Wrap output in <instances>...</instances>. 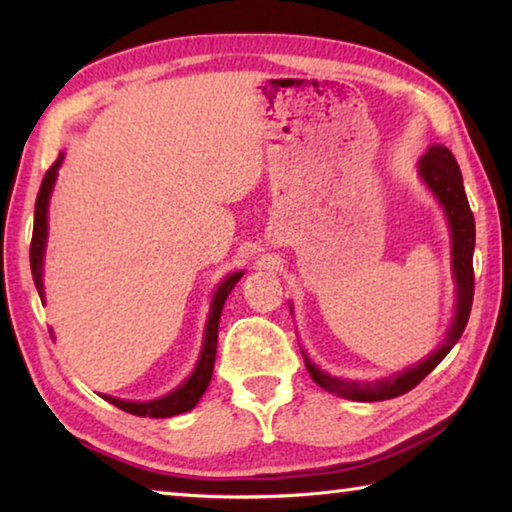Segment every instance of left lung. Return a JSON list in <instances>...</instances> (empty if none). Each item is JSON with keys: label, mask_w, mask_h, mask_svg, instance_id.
<instances>
[{"label": "left lung", "mask_w": 512, "mask_h": 512, "mask_svg": "<svg viewBox=\"0 0 512 512\" xmlns=\"http://www.w3.org/2000/svg\"><path fill=\"white\" fill-rule=\"evenodd\" d=\"M418 173L424 180V185L431 189V194L438 198V203L443 205L449 221V232H452V273L456 282V305L452 325H449L443 343L438 345V350H433L427 359H422L411 368L377 381H352L334 377L329 375V372L320 370L316 363L302 352L311 379H314L320 388H325L327 393L345 397V400L381 402L409 393L411 388L418 386L420 381L447 357V352L454 348L458 339H461L467 318H470L474 298V214L470 210V203H467L461 169H458L454 155L447 146L433 144L420 158Z\"/></svg>", "instance_id": "8db88e82"}]
</instances>
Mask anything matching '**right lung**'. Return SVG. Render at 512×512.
<instances>
[{
    "mask_svg": "<svg viewBox=\"0 0 512 512\" xmlns=\"http://www.w3.org/2000/svg\"><path fill=\"white\" fill-rule=\"evenodd\" d=\"M65 155L60 153L58 160L51 164L49 171L42 178L40 192L36 198V212H33V237H31V273H33V282H36V289L40 293V300H45V284H42V264H45V248H47V212H49V198H51V189L56 185V176L60 164H63ZM244 271L230 273L225 280L219 284V289L214 291L212 296V305H210V316H207L205 323V334H203V348H201V357L196 361V368L192 375L183 381L176 391L167 393L164 397H158V400H149V402H128V400H119V397H110V395H101L103 400L115 404L117 409L131 413V415H140V418H171V415L192 411L194 406L201 400L203 393L207 391L212 379V370H214V359H216V339H219V320H221V311L225 305V298L228 293L235 289V284L241 280Z\"/></svg>",
    "mask_w": 512,
    "mask_h": 512,
    "instance_id": "obj_1",
    "label": "right lung"
}]
</instances>
